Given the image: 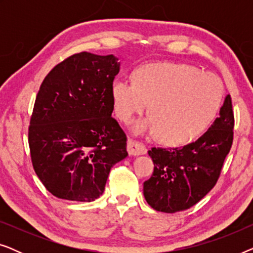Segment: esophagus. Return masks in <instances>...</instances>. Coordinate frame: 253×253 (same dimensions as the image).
<instances>
[{"mask_svg": "<svg viewBox=\"0 0 253 253\" xmlns=\"http://www.w3.org/2000/svg\"><path fill=\"white\" fill-rule=\"evenodd\" d=\"M127 153L130 155H140V154H146V147H145L144 144L139 143V141H136L133 139L127 140Z\"/></svg>", "mask_w": 253, "mask_h": 253, "instance_id": "esophagus-1", "label": "esophagus"}]
</instances>
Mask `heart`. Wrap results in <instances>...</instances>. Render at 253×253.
Returning a JSON list of instances; mask_svg holds the SVG:
<instances>
[{"label":"heart","mask_w":253,"mask_h":253,"mask_svg":"<svg viewBox=\"0 0 253 253\" xmlns=\"http://www.w3.org/2000/svg\"><path fill=\"white\" fill-rule=\"evenodd\" d=\"M112 92L115 112L126 123L148 103L151 116L134 124V133L184 145L198 138L215 119L223 86L215 76L193 65L159 62L138 69L136 81L117 78Z\"/></svg>","instance_id":"b5f03b06"}]
</instances>
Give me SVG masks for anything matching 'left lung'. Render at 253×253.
<instances>
[{
	"instance_id": "left-lung-1",
	"label": "left lung",
	"mask_w": 253,
	"mask_h": 253,
	"mask_svg": "<svg viewBox=\"0 0 253 253\" xmlns=\"http://www.w3.org/2000/svg\"><path fill=\"white\" fill-rule=\"evenodd\" d=\"M234 113L228 94L220 115L210 129L183 147H152L154 164L150 179L144 182V196L155 211L175 213L202 200L220 177L234 137Z\"/></svg>"
}]
</instances>
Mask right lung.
Segmentation results:
<instances>
[{"instance_id":"right-lung-1","label":"right lung","mask_w":253,"mask_h":253,"mask_svg":"<svg viewBox=\"0 0 253 253\" xmlns=\"http://www.w3.org/2000/svg\"><path fill=\"white\" fill-rule=\"evenodd\" d=\"M117 61L114 55L74 54L40 86L29 126L31 160L57 198H99L110 169L127 157L126 136L112 116Z\"/></svg>"}]
</instances>
